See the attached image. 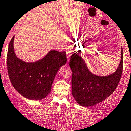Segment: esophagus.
Segmentation results:
<instances>
[{"label": "esophagus", "instance_id": "1", "mask_svg": "<svg viewBox=\"0 0 131 131\" xmlns=\"http://www.w3.org/2000/svg\"><path fill=\"white\" fill-rule=\"evenodd\" d=\"M66 52H67V59H68V61L69 62L71 56H72V53H73V48L71 47H68V48H67Z\"/></svg>", "mask_w": 131, "mask_h": 131}]
</instances>
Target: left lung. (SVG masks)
Instances as JSON below:
<instances>
[{
  "mask_svg": "<svg viewBox=\"0 0 131 131\" xmlns=\"http://www.w3.org/2000/svg\"><path fill=\"white\" fill-rule=\"evenodd\" d=\"M80 54V51L74 52L70 60L72 95L79 105L90 107L104 101L117 87L123 70V49L121 48V59L117 69L106 76L91 73Z\"/></svg>",
  "mask_w": 131,
  "mask_h": 131,
  "instance_id": "left-lung-1",
  "label": "left lung"
}]
</instances>
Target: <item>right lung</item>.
Listing matches in <instances>:
<instances>
[{
	"instance_id": "right-lung-1",
	"label": "right lung",
	"mask_w": 131,
	"mask_h": 131,
	"mask_svg": "<svg viewBox=\"0 0 131 131\" xmlns=\"http://www.w3.org/2000/svg\"><path fill=\"white\" fill-rule=\"evenodd\" d=\"M13 37L9 44L7 66L9 77L15 90L30 100L43 99L50 93L57 72L67 63L65 52L50 50L35 62L19 59L14 50Z\"/></svg>"
}]
</instances>
